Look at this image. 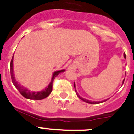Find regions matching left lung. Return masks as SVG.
Returning a JSON list of instances; mask_svg holds the SVG:
<instances>
[{"mask_svg":"<svg viewBox=\"0 0 134 134\" xmlns=\"http://www.w3.org/2000/svg\"><path fill=\"white\" fill-rule=\"evenodd\" d=\"M123 56H124V58H126V55H125V54L124 53ZM123 82H124V80H123V81H122V84H123ZM74 88H76V85H75V83H74ZM75 91H76V95H77V97H79V98L81 100H82V101H84V102H86V103H92V104H93V103H102V102H105V101L107 100V99L104 100V101H102V102H91V101H89V100H87V99H84V98H82V97H81L79 95H78V93H77V91H76V89H75Z\"/></svg>","mask_w":134,"mask_h":134,"instance_id":"1","label":"left lung"}]
</instances>
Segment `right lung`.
Listing matches in <instances>:
<instances>
[{"label": "right lung", "mask_w": 134, "mask_h": 134, "mask_svg": "<svg viewBox=\"0 0 134 134\" xmlns=\"http://www.w3.org/2000/svg\"><path fill=\"white\" fill-rule=\"evenodd\" d=\"M65 69H62V70L56 71L52 74V80L50 82L49 85L46 87L45 89L42 90L41 91L35 92L31 91L28 88L24 87L21 84H19L16 81L15 76H14V71H13V56L12 57V61H11V64H10V71H11V76H12V80L13 84H14V86H15V88L18 90L20 94L23 97H24L25 98L29 99H33V100H41L43 99L46 98L48 95L51 93L52 91V83L54 80V78L58 76L60 73L64 72Z\"/></svg>", "instance_id": "1"}]
</instances>
